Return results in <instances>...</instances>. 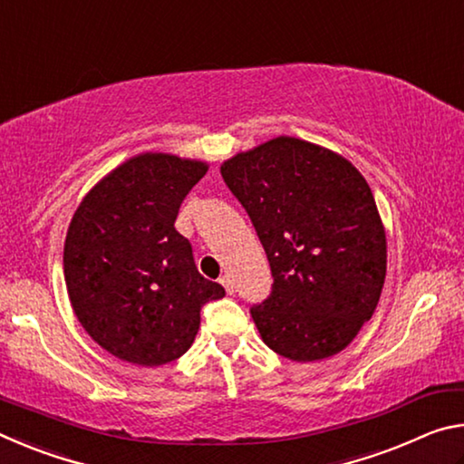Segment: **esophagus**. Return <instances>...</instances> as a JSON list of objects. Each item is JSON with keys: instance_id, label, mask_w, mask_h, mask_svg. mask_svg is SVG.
I'll use <instances>...</instances> for the list:
<instances>
[{"instance_id": "obj_1", "label": "esophagus", "mask_w": 464, "mask_h": 464, "mask_svg": "<svg viewBox=\"0 0 464 464\" xmlns=\"http://www.w3.org/2000/svg\"><path fill=\"white\" fill-rule=\"evenodd\" d=\"M221 285L225 286V290H227V293H229V295H233V278L229 276V274H225V276H221Z\"/></svg>"}]
</instances>
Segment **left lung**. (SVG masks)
Segmentation results:
<instances>
[{"instance_id": "left-lung-1", "label": "left lung", "mask_w": 464, "mask_h": 464, "mask_svg": "<svg viewBox=\"0 0 464 464\" xmlns=\"http://www.w3.org/2000/svg\"><path fill=\"white\" fill-rule=\"evenodd\" d=\"M274 276L251 307L264 343L295 362L342 352L379 304L387 237L371 186L325 147L276 137L221 166Z\"/></svg>"}]
</instances>
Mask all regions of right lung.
<instances>
[{
  "instance_id": "1",
  "label": "right lung",
  "mask_w": 464,
  "mask_h": 464,
  "mask_svg": "<svg viewBox=\"0 0 464 464\" xmlns=\"http://www.w3.org/2000/svg\"><path fill=\"white\" fill-rule=\"evenodd\" d=\"M207 171L204 161L178 155H135L85 194L69 223V301L92 340L124 362L160 366L186 354L202 304L225 296L174 227Z\"/></svg>"
}]
</instances>
